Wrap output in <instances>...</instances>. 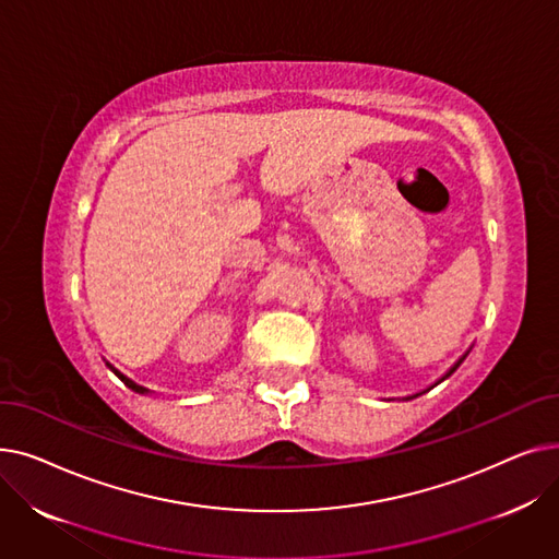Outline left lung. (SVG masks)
I'll list each match as a JSON object with an SVG mask.
<instances>
[{"label": "left lung", "instance_id": "1", "mask_svg": "<svg viewBox=\"0 0 559 559\" xmlns=\"http://www.w3.org/2000/svg\"><path fill=\"white\" fill-rule=\"evenodd\" d=\"M460 362H462V360H460ZM460 362H457V365H455V367H460ZM455 367H453V369H451V371H455ZM451 371H449V373H451Z\"/></svg>", "mask_w": 559, "mask_h": 559}]
</instances>
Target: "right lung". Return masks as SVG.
Listing matches in <instances>:
<instances>
[{"mask_svg":"<svg viewBox=\"0 0 559 559\" xmlns=\"http://www.w3.org/2000/svg\"><path fill=\"white\" fill-rule=\"evenodd\" d=\"M106 365H108V362H106ZM108 369H110V371H112V373H115V376H117V378H120V380H122V383H124V385H127V388H129V390H133V392H138V394H150V390H144V388H140V385H135V383H133V380H131V378H127V376H124V373H122V371H117V369H115V367H112V365H108Z\"/></svg>","mask_w":559,"mask_h":559,"instance_id":"obj_1","label":"right lung"}]
</instances>
